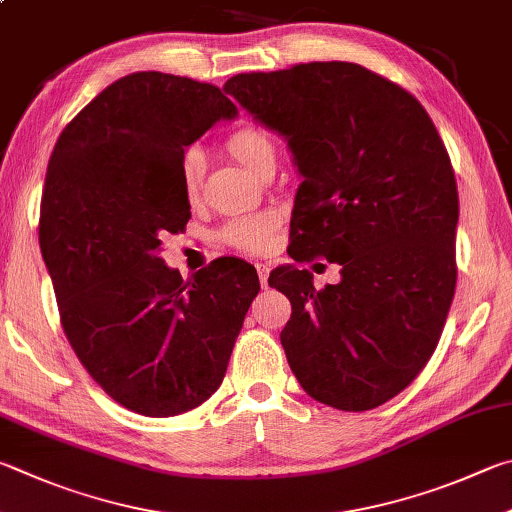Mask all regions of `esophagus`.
Masks as SVG:
<instances>
[{
	"mask_svg": "<svg viewBox=\"0 0 512 512\" xmlns=\"http://www.w3.org/2000/svg\"><path fill=\"white\" fill-rule=\"evenodd\" d=\"M268 273H271V268H268V264H257V275H259V284H262L264 288L268 286Z\"/></svg>",
	"mask_w": 512,
	"mask_h": 512,
	"instance_id": "1",
	"label": "esophagus"
}]
</instances>
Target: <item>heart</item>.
Segmentation results:
<instances>
[{"label":"heart","instance_id":"heart-1","mask_svg":"<svg viewBox=\"0 0 512 512\" xmlns=\"http://www.w3.org/2000/svg\"><path fill=\"white\" fill-rule=\"evenodd\" d=\"M226 145L230 154L253 174L262 167V163H266L268 159H275L273 138L268 136L264 129H259L255 125H244L235 129V132L228 136ZM203 172H206V156H203L199 147H190V150L183 154V161H181V185L188 199H194L199 194L201 183H203ZM273 228H275L273 215L241 217V219L230 221L226 226L224 239L230 246H235L239 250L257 253V250H264L268 244H271Z\"/></svg>","mask_w":512,"mask_h":512}]
</instances>
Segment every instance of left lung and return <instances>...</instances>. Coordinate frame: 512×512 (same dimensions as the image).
Returning <instances> with one entry per match:
<instances>
[{"instance_id": "obj_1", "label": "left lung", "mask_w": 512, "mask_h": 512, "mask_svg": "<svg viewBox=\"0 0 512 512\" xmlns=\"http://www.w3.org/2000/svg\"><path fill=\"white\" fill-rule=\"evenodd\" d=\"M224 91L302 176L288 255L340 264L320 291L293 264L268 277L293 306L288 365L315 401L374 410L427 365L454 297L459 194L441 136L412 94L353 62L239 73Z\"/></svg>"}]
</instances>
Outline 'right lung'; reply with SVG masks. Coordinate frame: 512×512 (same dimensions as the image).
Returning <instances> with one entry per match:
<instances>
[{
    "label": "right lung",
    "instance_id": "right-lung-1",
    "mask_svg": "<svg viewBox=\"0 0 512 512\" xmlns=\"http://www.w3.org/2000/svg\"><path fill=\"white\" fill-rule=\"evenodd\" d=\"M235 116L219 87L138 71L62 129L46 167L40 250L64 333L91 378L143 416L183 414L217 392L259 293L244 259L183 282L161 257V237L190 219L185 147Z\"/></svg>",
    "mask_w": 512,
    "mask_h": 512
}]
</instances>
